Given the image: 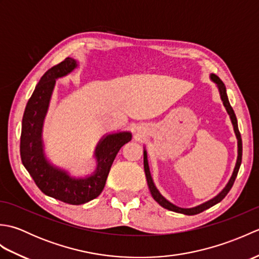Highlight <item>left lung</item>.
<instances>
[{
	"label": "left lung",
	"instance_id": "left-lung-1",
	"mask_svg": "<svg viewBox=\"0 0 259 259\" xmlns=\"http://www.w3.org/2000/svg\"><path fill=\"white\" fill-rule=\"evenodd\" d=\"M210 79L212 82L217 84V88L219 90V93H221V98H222V101L224 103L225 108H226L227 112L230 117V120H232V123L234 125V131H235V135H236V138H237V146H238V156H237V161H236V166L234 168V171L232 177H230L228 184L226 185V187L219 192V194L213 197L212 199L208 200L206 202L201 203L199 206H196L194 208H180L178 206L174 205L170 201H168L166 198H164L159 190L156 188L155 184H153V180L151 178V174H150V170H149V164H148V158H147V151L144 150V167H145V172H146V178H147V183H148V187H149V190L151 192V196L153 199H155L159 205L161 207L168 209V210H171L175 212H179V213H185V214H188V216H191V214H197L199 213L203 210H206V209L212 207L213 205H216V203L221 202L226 195L229 192V190L232 189V187L235 183V179L237 177V174H238V170L240 167V163H241V156H243V144H241V137H240V133L238 130V124H237V118H236V114L234 112V110L230 106L229 100H228V97H227V93H226V87H225L224 82L218 78L216 74H211L210 75Z\"/></svg>",
	"mask_w": 259,
	"mask_h": 259
}]
</instances>
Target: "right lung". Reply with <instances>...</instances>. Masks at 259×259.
I'll return each mask as SVG.
<instances>
[{"label": "right lung", "instance_id": "add662e5", "mask_svg": "<svg viewBox=\"0 0 259 259\" xmlns=\"http://www.w3.org/2000/svg\"><path fill=\"white\" fill-rule=\"evenodd\" d=\"M78 67L72 58L64 59L42 75L26 103L22 119L20 152L22 163L40 190L54 199L70 205H82L101 194L110 168L120 148L131 140L129 131L110 134L99 141L95 150L96 171L84 178H75L48 160L43 149L42 128L56 80Z\"/></svg>", "mask_w": 259, "mask_h": 259}]
</instances>
